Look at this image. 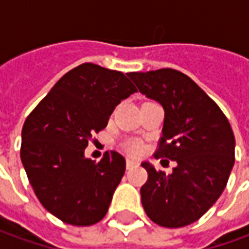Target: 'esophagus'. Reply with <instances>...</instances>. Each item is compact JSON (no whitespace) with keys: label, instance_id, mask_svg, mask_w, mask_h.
Segmentation results:
<instances>
[{"label":"esophagus","instance_id":"1","mask_svg":"<svg viewBox=\"0 0 249 249\" xmlns=\"http://www.w3.org/2000/svg\"><path fill=\"white\" fill-rule=\"evenodd\" d=\"M139 163L135 162V160H131V159H127L126 160V167L127 170H131V168H134V167H137Z\"/></svg>","mask_w":249,"mask_h":249}]
</instances>
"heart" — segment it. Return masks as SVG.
<instances>
[{
	"mask_svg": "<svg viewBox=\"0 0 249 249\" xmlns=\"http://www.w3.org/2000/svg\"><path fill=\"white\" fill-rule=\"evenodd\" d=\"M124 148L128 154H131L134 157L137 155H141L143 152V143L139 141V139H128L126 143H124Z\"/></svg>",
	"mask_w": 249,
	"mask_h": 249,
	"instance_id": "b5f03b06",
	"label": "heart"
}]
</instances>
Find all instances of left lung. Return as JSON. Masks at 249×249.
Segmentation results:
<instances>
[{
  "label": "left lung",
  "mask_w": 249,
  "mask_h": 249,
  "mask_svg": "<svg viewBox=\"0 0 249 249\" xmlns=\"http://www.w3.org/2000/svg\"><path fill=\"white\" fill-rule=\"evenodd\" d=\"M139 91L164 108L162 138L154 154L175 160L167 175L142 163L148 179L141 188L147 216L167 228L199 220L228 182L235 163V137L220 107L206 92L174 69L127 72Z\"/></svg>",
  "instance_id": "obj_1"
}]
</instances>
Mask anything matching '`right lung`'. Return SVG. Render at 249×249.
<instances>
[{
  "instance_id": "obj_1",
  "label": "right lung",
  "mask_w": 249,
  "mask_h": 249,
  "mask_svg": "<svg viewBox=\"0 0 249 249\" xmlns=\"http://www.w3.org/2000/svg\"><path fill=\"white\" fill-rule=\"evenodd\" d=\"M137 91L122 71L82 63L26 118L21 160L38 200L63 223L92 226L108 211L126 160L107 151L95 162L85 157V148L107 126L115 106Z\"/></svg>"
}]
</instances>
